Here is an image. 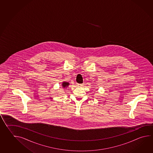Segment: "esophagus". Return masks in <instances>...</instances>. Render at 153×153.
<instances>
[{
  "label": "esophagus",
  "mask_w": 153,
  "mask_h": 153,
  "mask_svg": "<svg viewBox=\"0 0 153 153\" xmlns=\"http://www.w3.org/2000/svg\"><path fill=\"white\" fill-rule=\"evenodd\" d=\"M83 84H77V86L78 87H82L83 86Z\"/></svg>",
  "instance_id": "1"
}]
</instances>
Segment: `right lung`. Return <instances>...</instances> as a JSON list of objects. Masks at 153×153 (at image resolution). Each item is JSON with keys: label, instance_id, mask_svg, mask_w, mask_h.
Segmentation results:
<instances>
[{"label": "right lung", "instance_id": "add662e5", "mask_svg": "<svg viewBox=\"0 0 153 153\" xmlns=\"http://www.w3.org/2000/svg\"><path fill=\"white\" fill-rule=\"evenodd\" d=\"M69 85H70V83H69V82H63L62 83V88H64V89L68 88Z\"/></svg>", "mask_w": 153, "mask_h": 153}]
</instances>
